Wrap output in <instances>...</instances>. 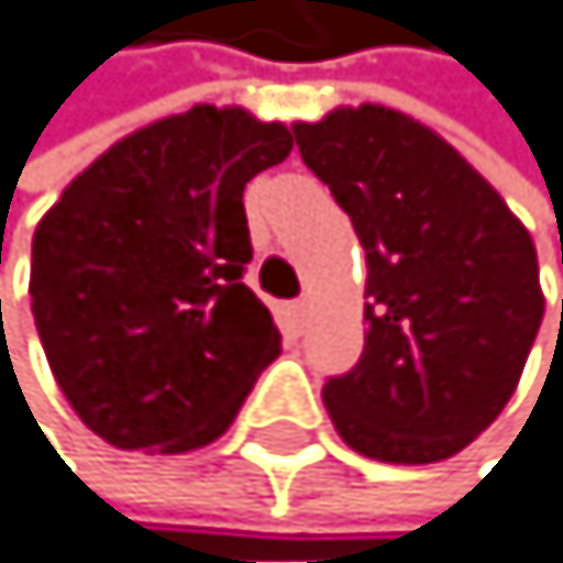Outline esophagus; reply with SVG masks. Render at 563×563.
I'll return each mask as SVG.
<instances>
[{
    "label": "esophagus",
    "mask_w": 563,
    "mask_h": 563,
    "mask_svg": "<svg viewBox=\"0 0 563 563\" xmlns=\"http://www.w3.org/2000/svg\"><path fill=\"white\" fill-rule=\"evenodd\" d=\"M309 309H312V305H309V298H301V301H294L290 305V319H294V327H305V323H309Z\"/></svg>",
    "instance_id": "1"
}]
</instances>
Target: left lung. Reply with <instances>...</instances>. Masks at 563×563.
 Wrapping results in <instances>:
<instances>
[{"label":"left lung","mask_w":563,"mask_h":563,"mask_svg":"<svg viewBox=\"0 0 563 563\" xmlns=\"http://www.w3.org/2000/svg\"><path fill=\"white\" fill-rule=\"evenodd\" d=\"M294 135L366 251L363 358L323 384L333 428L369 460L456 456L510 402L547 312L532 236L402 110L333 107Z\"/></svg>","instance_id":"8db88e82"}]
</instances>
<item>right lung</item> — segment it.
Instances as JSON below:
<instances>
[{
    "mask_svg": "<svg viewBox=\"0 0 563 563\" xmlns=\"http://www.w3.org/2000/svg\"><path fill=\"white\" fill-rule=\"evenodd\" d=\"M290 146L284 121L197 103L103 150L42 214L31 312L56 384L103 442L211 445L279 355L244 284V186Z\"/></svg>",
    "mask_w": 563,
    "mask_h": 563,
    "instance_id": "obj_1",
    "label": "right lung"
}]
</instances>
